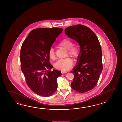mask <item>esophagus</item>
I'll list each match as a JSON object with an SVG mask.
<instances>
[{
	"label": "esophagus",
	"instance_id": "34e87169",
	"mask_svg": "<svg viewBox=\"0 0 122 122\" xmlns=\"http://www.w3.org/2000/svg\"><path fill=\"white\" fill-rule=\"evenodd\" d=\"M61 73L62 74H65V73H67L66 71H61Z\"/></svg>",
	"mask_w": 122,
	"mask_h": 122
}]
</instances>
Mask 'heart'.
<instances>
[{"label": "heart", "mask_w": 122, "mask_h": 122, "mask_svg": "<svg viewBox=\"0 0 122 122\" xmlns=\"http://www.w3.org/2000/svg\"><path fill=\"white\" fill-rule=\"evenodd\" d=\"M58 45L63 47L67 49L66 56H69L74 59L77 58L80 54L81 48L78 44H73L72 40L69 39H63L58 43ZM48 56L51 60H54L55 58V54L54 48L53 47L50 48L48 51ZM73 65V61L69 57L58 60L55 63L56 68L62 71L69 70Z\"/></svg>", "instance_id": "b5f03b06"}]
</instances>
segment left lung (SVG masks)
Here are the masks:
<instances>
[{
	"instance_id": "1",
	"label": "left lung",
	"mask_w": 122,
	"mask_h": 122,
	"mask_svg": "<svg viewBox=\"0 0 122 122\" xmlns=\"http://www.w3.org/2000/svg\"><path fill=\"white\" fill-rule=\"evenodd\" d=\"M65 32L81 48L78 63L71 71L74 75L71 87L79 93L86 92L96 86L103 69L101 45L93 31L86 26H68Z\"/></svg>"
}]
</instances>
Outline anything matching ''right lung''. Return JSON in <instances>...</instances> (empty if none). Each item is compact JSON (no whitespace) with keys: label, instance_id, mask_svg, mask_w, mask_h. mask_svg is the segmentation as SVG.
Masks as SVG:
<instances>
[{"label":"right lung","instance_id":"obj_1","mask_svg":"<svg viewBox=\"0 0 122 122\" xmlns=\"http://www.w3.org/2000/svg\"><path fill=\"white\" fill-rule=\"evenodd\" d=\"M63 31L61 28H36L32 30L22 45L21 68L29 88L40 96L52 95L57 87L59 71H51L48 51Z\"/></svg>","mask_w":122,"mask_h":122}]
</instances>
